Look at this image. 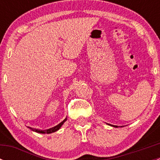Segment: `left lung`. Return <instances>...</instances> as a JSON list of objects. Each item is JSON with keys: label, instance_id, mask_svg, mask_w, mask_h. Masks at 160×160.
<instances>
[{"label": "left lung", "instance_id": "8db88e82", "mask_svg": "<svg viewBox=\"0 0 160 160\" xmlns=\"http://www.w3.org/2000/svg\"><path fill=\"white\" fill-rule=\"evenodd\" d=\"M113 126H114V127H116V128H117V127H118L117 125H113Z\"/></svg>", "mask_w": 160, "mask_h": 160}]
</instances>
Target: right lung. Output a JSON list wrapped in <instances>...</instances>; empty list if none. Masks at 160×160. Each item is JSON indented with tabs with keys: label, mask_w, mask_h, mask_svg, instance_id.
Masks as SVG:
<instances>
[{
	"label": "right lung",
	"mask_w": 160,
	"mask_h": 160,
	"mask_svg": "<svg viewBox=\"0 0 160 160\" xmlns=\"http://www.w3.org/2000/svg\"><path fill=\"white\" fill-rule=\"evenodd\" d=\"M66 121H67V118H66L64 121H62V122H61V123H59V125H56V126L53 127V128H49V129H47V130H38V129H36V128H31V127H28V128H29L31 130L34 131V132H38V133H42V134L46 133V134H49V133H52V132H56V131H57V130H59V128H60V127L62 125V124H63L64 122H66Z\"/></svg>",
	"instance_id": "obj_1"
}]
</instances>
